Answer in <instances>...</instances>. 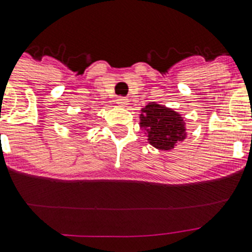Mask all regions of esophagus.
<instances>
[{
    "instance_id": "1",
    "label": "esophagus",
    "mask_w": 252,
    "mask_h": 252,
    "mask_svg": "<svg viewBox=\"0 0 252 252\" xmlns=\"http://www.w3.org/2000/svg\"><path fill=\"white\" fill-rule=\"evenodd\" d=\"M127 102H128L127 98H125V97H119V98H117V103H119L121 107H126Z\"/></svg>"
}]
</instances>
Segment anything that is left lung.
Returning <instances> with one entry per match:
<instances>
[{
  "mask_svg": "<svg viewBox=\"0 0 252 252\" xmlns=\"http://www.w3.org/2000/svg\"><path fill=\"white\" fill-rule=\"evenodd\" d=\"M140 126L148 132V141L159 150H170L187 136L182 115L151 102L141 110Z\"/></svg>",
  "mask_w": 252,
  "mask_h": 252,
  "instance_id": "1",
  "label": "left lung"
}]
</instances>
